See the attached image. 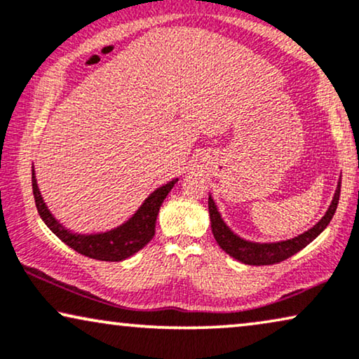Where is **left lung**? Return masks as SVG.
<instances>
[{
	"instance_id": "8db88e82",
	"label": "left lung",
	"mask_w": 359,
	"mask_h": 359,
	"mask_svg": "<svg viewBox=\"0 0 359 359\" xmlns=\"http://www.w3.org/2000/svg\"><path fill=\"white\" fill-rule=\"evenodd\" d=\"M340 189H341V179L338 180V187L335 190V197H333L332 203L325 213V217L315 224L313 228L307 229L302 235L292 238V240L285 241H277V243H252L246 241L231 231L226 226V223L223 222L222 215H219L217 205H215L212 195L208 197V212H210V222H212V233L215 240L219 245V248L229 255L235 257L243 264L250 266H269L276 264V262L289 259L290 256H294L295 252L304 250L305 246L310 245L325 228L328 226V223L332 222L333 215L337 212L338 200H340Z\"/></svg>"
}]
</instances>
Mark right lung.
<instances>
[{
    "mask_svg": "<svg viewBox=\"0 0 359 359\" xmlns=\"http://www.w3.org/2000/svg\"><path fill=\"white\" fill-rule=\"evenodd\" d=\"M179 179L170 180L169 184L162 185L157 190H154L149 197L144 200L140 210L123 223L121 226L109 229L107 233H97V235H79V233H72L70 229L57 222L52 217V213L47 208V205L42 200V195L37 187V180L34 175V169H32V194H34L36 207L39 212L42 222L50 228L57 238H60L67 246L75 250L80 255L92 257V259L98 261H109L118 262L126 259L142 250L147 243L152 240L156 233V219L159 208L167 194L170 192L175 182Z\"/></svg>",
    "mask_w": 359,
    "mask_h": 359,
    "instance_id": "obj_1",
    "label": "right lung"
}]
</instances>
